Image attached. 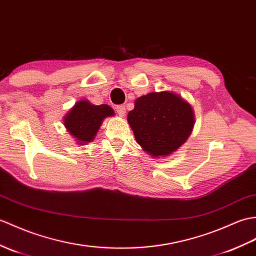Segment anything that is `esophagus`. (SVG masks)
<instances>
[{"label":"esophagus","mask_w":256,"mask_h":256,"mask_svg":"<svg viewBox=\"0 0 256 256\" xmlns=\"http://www.w3.org/2000/svg\"><path fill=\"white\" fill-rule=\"evenodd\" d=\"M116 109L118 114L120 116H126V106H118Z\"/></svg>","instance_id":"1"}]
</instances>
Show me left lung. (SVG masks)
Here are the masks:
<instances>
[{
    "instance_id": "8db88e82",
    "label": "left lung",
    "mask_w": 256,
    "mask_h": 256,
    "mask_svg": "<svg viewBox=\"0 0 256 256\" xmlns=\"http://www.w3.org/2000/svg\"><path fill=\"white\" fill-rule=\"evenodd\" d=\"M128 122L142 150L152 158L168 157L191 135L195 116L192 106L172 92H150L135 100Z\"/></svg>"
}]
</instances>
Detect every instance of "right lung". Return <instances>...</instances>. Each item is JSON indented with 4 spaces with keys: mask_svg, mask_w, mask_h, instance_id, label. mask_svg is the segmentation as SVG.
Returning <instances> with one entry per match:
<instances>
[{
    "mask_svg": "<svg viewBox=\"0 0 256 256\" xmlns=\"http://www.w3.org/2000/svg\"><path fill=\"white\" fill-rule=\"evenodd\" d=\"M114 116V111L110 106H96L87 99H82L64 116L63 123L77 144L86 145L96 138L104 118Z\"/></svg>",
    "mask_w": 256,
    "mask_h": 256,
    "instance_id": "right-lung-1",
    "label": "right lung"
}]
</instances>
